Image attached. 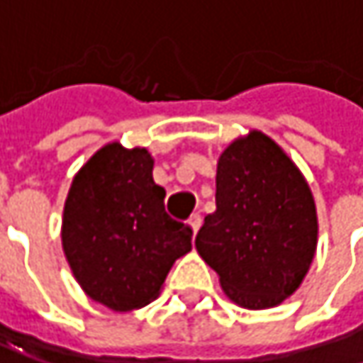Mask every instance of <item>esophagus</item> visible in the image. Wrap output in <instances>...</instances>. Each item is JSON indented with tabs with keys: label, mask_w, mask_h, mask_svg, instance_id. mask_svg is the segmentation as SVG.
Segmentation results:
<instances>
[{
	"label": "esophagus",
	"mask_w": 363,
	"mask_h": 363,
	"mask_svg": "<svg viewBox=\"0 0 363 363\" xmlns=\"http://www.w3.org/2000/svg\"><path fill=\"white\" fill-rule=\"evenodd\" d=\"M189 225H191V229H193V235L199 231V227H201V214H191V218H189Z\"/></svg>",
	"instance_id": "esophagus-1"
}]
</instances>
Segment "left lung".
<instances>
[{"label":"left lung","instance_id":"obj_1","mask_svg":"<svg viewBox=\"0 0 363 363\" xmlns=\"http://www.w3.org/2000/svg\"><path fill=\"white\" fill-rule=\"evenodd\" d=\"M195 248L244 309L275 307L303 284L318 248L315 201L267 134L252 130L220 153L216 210L203 218Z\"/></svg>","mask_w":363,"mask_h":363}]
</instances>
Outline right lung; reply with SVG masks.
<instances>
[{
    "mask_svg": "<svg viewBox=\"0 0 363 363\" xmlns=\"http://www.w3.org/2000/svg\"><path fill=\"white\" fill-rule=\"evenodd\" d=\"M147 149L109 143L71 182L62 250L82 290L113 311L160 296L174 260L191 250V227L170 218Z\"/></svg>",
    "mask_w": 363,
    "mask_h": 363,
    "instance_id": "add662e5",
    "label": "right lung"
}]
</instances>
